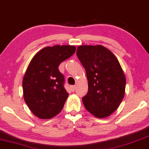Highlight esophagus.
<instances>
[{"label": "esophagus", "instance_id": "34e87169", "mask_svg": "<svg viewBox=\"0 0 149 149\" xmlns=\"http://www.w3.org/2000/svg\"><path fill=\"white\" fill-rule=\"evenodd\" d=\"M70 88H71V91H72L74 92V91H75V89H76V86H71Z\"/></svg>", "mask_w": 149, "mask_h": 149}]
</instances>
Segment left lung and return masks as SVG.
Here are the masks:
<instances>
[{
	"mask_svg": "<svg viewBox=\"0 0 149 149\" xmlns=\"http://www.w3.org/2000/svg\"><path fill=\"white\" fill-rule=\"evenodd\" d=\"M77 55L86 72L88 91L84 105L97 118L113 113L124 99L126 77L115 54L101 45H79Z\"/></svg>",
	"mask_w": 149,
	"mask_h": 149,
	"instance_id": "1",
	"label": "left lung"
}]
</instances>
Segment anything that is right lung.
Masks as SVG:
<instances>
[{
    "label": "right lung",
    "mask_w": 149,
    "mask_h": 149,
    "mask_svg": "<svg viewBox=\"0 0 149 149\" xmlns=\"http://www.w3.org/2000/svg\"><path fill=\"white\" fill-rule=\"evenodd\" d=\"M74 45L41 49L27 66L23 79V98L31 112L42 119H51L63 109L68 93L58 65L75 52Z\"/></svg>",
    "instance_id": "add662e5"
}]
</instances>
